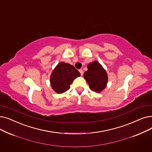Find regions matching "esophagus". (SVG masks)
Returning <instances> with one entry per match:
<instances>
[{
  "instance_id": "34e87169",
  "label": "esophagus",
  "mask_w": 152,
  "mask_h": 152,
  "mask_svg": "<svg viewBox=\"0 0 152 152\" xmlns=\"http://www.w3.org/2000/svg\"><path fill=\"white\" fill-rule=\"evenodd\" d=\"M79 71H80L81 75V76H83V74H84V71H83V69H80V70H79Z\"/></svg>"
}]
</instances>
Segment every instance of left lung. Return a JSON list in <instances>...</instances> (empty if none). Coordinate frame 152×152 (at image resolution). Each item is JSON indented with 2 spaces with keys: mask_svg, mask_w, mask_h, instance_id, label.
Instances as JSON below:
<instances>
[{
  "mask_svg": "<svg viewBox=\"0 0 152 152\" xmlns=\"http://www.w3.org/2000/svg\"><path fill=\"white\" fill-rule=\"evenodd\" d=\"M84 77L90 89L96 92H101L106 87L108 81L106 71L97 61L88 64V71L84 73Z\"/></svg>",
  "mask_w": 152,
  "mask_h": 152,
  "instance_id": "1",
  "label": "left lung"
}]
</instances>
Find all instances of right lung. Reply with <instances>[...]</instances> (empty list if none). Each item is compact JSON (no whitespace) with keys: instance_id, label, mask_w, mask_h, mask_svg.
Here are the masks:
<instances>
[{"instance_id":"1","label":"right lung","mask_w":152,"mask_h":152,"mask_svg":"<svg viewBox=\"0 0 152 152\" xmlns=\"http://www.w3.org/2000/svg\"><path fill=\"white\" fill-rule=\"evenodd\" d=\"M80 76V72L73 66L61 62L56 66L51 75V88L58 94L63 93L70 88V84L75 79Z\"/></svg>"}]
</instances>
